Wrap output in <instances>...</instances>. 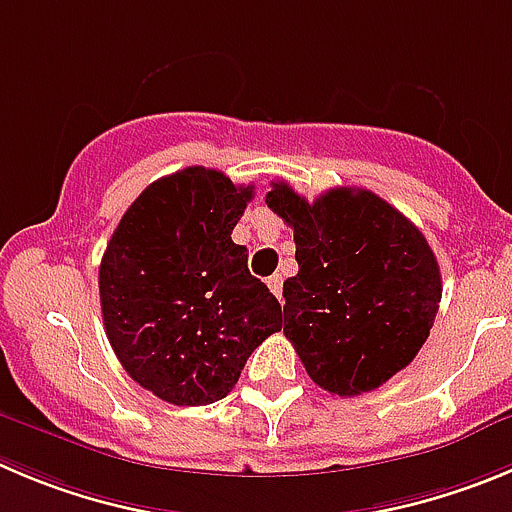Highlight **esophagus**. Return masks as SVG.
Listing matches in <instances>:
<instances>
[{"label":"esophagus","mask_w":512,"mask_h":512,"mask_svg":"<svg viewBox=\"0 0 512 512\" xmlns=\"http://www.w3.org/2000/svg\"><path fill=\"white\" fill-rule=\"evenodd\" d=\"M267 288L275 293V298H283V278L280 275H272V278H267Z\"/></svg>","instance_id":"1"}]
</instances>
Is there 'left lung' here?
<instances>
[{
  "mask_svg": "<svg viewBox=\"0 0 512 512\" xmlns=\"http://www.w3.org/2000/svg\"><path fill=\"white\" fill-rule=\"evenodd\" d=\"M265 202L293 227L298 275L283 285V331L310 379L358 396L407 369L442 300L424 234L369 189L336 186L308 202L278 181Z\"/></svg>",
  "mask_w": 512,
  "mask_h": 512,
  "instance_id": "obj_1",
  "label": "left lung"
}]
</instances>
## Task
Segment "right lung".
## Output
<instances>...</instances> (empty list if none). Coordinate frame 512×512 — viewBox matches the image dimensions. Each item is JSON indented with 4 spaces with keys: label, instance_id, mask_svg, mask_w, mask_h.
<instances>
[{
    "label": "right lung",
    "instance_id": "1",
    "mask_svg": "<svg viewBox=\"0 0 512 512\" xmlns=\"http://www.w3.org/2000/svg\"><path fill=\"white\" fill-rule=\"evenodd\" d=\"M250 199L217 169L176 171L138 194L100 260L105 336L128 376L176 407L224 399L283 328L278 298L232 242Z\"/></svg>",
    "mask_w": 512,
    "mask_h": 512
}]
</instances>
